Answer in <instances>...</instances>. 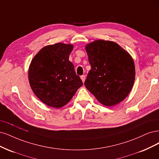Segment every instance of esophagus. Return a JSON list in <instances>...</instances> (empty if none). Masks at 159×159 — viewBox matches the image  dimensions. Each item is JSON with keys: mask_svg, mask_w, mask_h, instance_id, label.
I'll use <instances>...</instances> for the list:
<instances>
[{"mask_svg": "<svg viewBox=\"0 0 159 159\" xmlns=\"http://www.w3.org/2000/svg\"><path fill=\"white\" fill-rule=\"evenodd\" d=\"M80 79H81L82 81H83V83H84L85 79H86V76H85V75H82V76H80Z\"/></svg>", "mask_w": 159, "mask_h": 159, "instance_id": "esophagus-1", "label": "esophagus"}]
</instances>
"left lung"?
Instances as JSON below:
<instances>
[{"label":"left lung","instance_id":"8db88e82","mask_svg":"<svg viewBox=\"0 0 159 159\" xmlns=\"http://www.w3.org/2000/svg\"><path fill=\"white\" fill-rule=\"evenodd\" d=\"M91 69L84 85L101 104L114 106L129 94L135 81L131 55L115 42L97 40L86 46Z\"/></svg>","mask_w":159,"mask_h":159}]
</instances>
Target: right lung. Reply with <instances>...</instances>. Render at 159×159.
I'll list each match as a JSON object with an SVG mask.
<instances>
[{"label": "right lung", "instance_id": "right-lung-1", "mask_svg": "<svg viewBox=\"0 0 159 159\" xmlns=\"http://www.w3.org/2000/svg\"><path fill=\"white\" fill-rule=\"evenodd\" d=\"M73 46L58 43L45 46L32 59L28 78L30 86L44 104L59 108L66 104L83 81L69 61Z\"/></svg>", "mask_w": 159, "mask_h": 159}]
</instances>
